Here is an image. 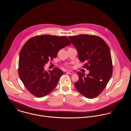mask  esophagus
Returning a JSON list of instances; mask_svg holds the SVG:
<instances>
[{
  "label": "esophagus",
  "mask_w": 131,
  "mask_h": 131,
  "mask_svg": "<svg viewBox=\"0 0 131 131\" xmlns=\"http://www.w3.org/2000/svg\"><path fill=\"white\" fill-rule=\"evenodd\" d=\"M67 73H69V74H73L74 73L73 72V71H67Z\"/></svg>",
  "instance_id": "34e87169"
}]
</instances>
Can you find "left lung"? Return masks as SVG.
I'll list each match as a JSON object with an SVG mask.
<instances>
[{"label": "left lung", "instance_id": "obj_1", "mask_svg": "<svg viewBox=\"0 0 131 131\" xmlns=\"http://www.w3.org/2000/svg\"><path fill=\"white\" fill-rule=\"evenodd\" d=\"M69 39L78 50L79 60L86 62L83 67L89 70L86 76L77 72L79 80L74 86L85 97L94 99L104 90L112 75L109 47L102 38L95 35L82 34Z\"/></svg>", "mask_w": 131, "mask_h": 131}]
</instances>
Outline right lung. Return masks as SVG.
<instances>
[{
    "label": "right lung",
    "mask_w": 131,
    "mask_h": 131,
    "mask_svg": "<svg viewBox=\"0 0 131 131\" xmlns=\"http://www.w3.org/2000/svg\"><path fill=\"white\" fill-rule=\"evenodd\" d=\"M70 44L65 36L43 35L34 37L24 44L19 54L18 74L31 94L42 97L55 88L64 72L58 68L46 71L44 66L57 57L60 49Z\"/></svg>",
    "instance_id": "obj_1"
}]
</instances>
